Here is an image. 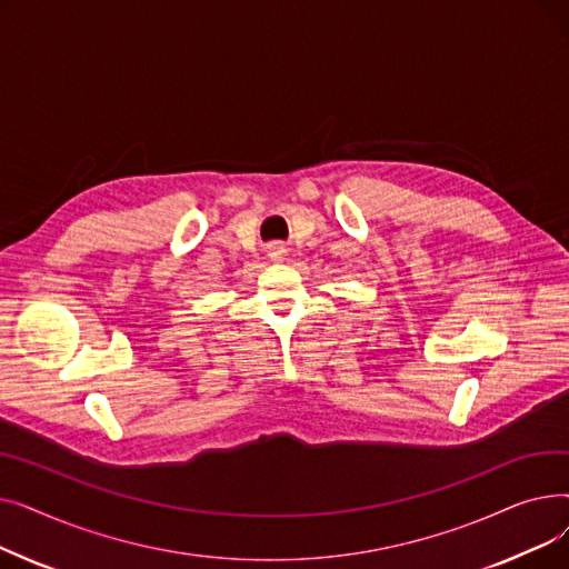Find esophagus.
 <instances>
[{
	"mask_svg": "<svg viewBox=\"0 0 569 569\" xmlns=\"http://www.w3.org/2000/svg\"><path fill=\"white\" fill-rule=\"evenodd\" d=\"M286 256V247L283 244H269V258L272 260H283Z\"/></svg>",
	"mask_w": 569,
	"mask_h": 569,
	"instance_id": "obj_1",
	"label": "esophagus"
}]
</instances>
